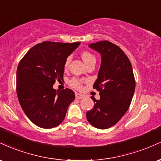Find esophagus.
I'll use <instances>...</instances> for the list:
<instances>
[{
  "mask_svg": "<svg viewBox=\"0 0 161 161\" xmlns=\"http://www.w3.org/2000/svg\"><path fill=\"white\" fill-rule=\"evenodd\" d=\"M84 95L82 94H79V93H75V98L76 99H82V98H84Z\"/></svg>",
  "mask_w": 161,
  "mask_h": 161,
  "instance_id": "1",
  "label": "esophagus"
}]
</instances>
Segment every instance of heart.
<instances>
[{"instance_id": "1", "label": "heart", "mask_w": 161, "mask_h": 161, "mask_svg": "<svg viewBox=\"0 0 161 161\" xmlns=\"http://www.w3.org/2000/svg\"><path fill=\"white\" fill-rule=\"evenodd\" d=\"M81 57H82L83 61L85 62V64H86V65L88 64L90 62L95 61V57H94V55H92V53H90V52L87 51L82 52V54H81ZM70 60H71L70 56H69V57L67 58V59H66L65 63H64L65 68H67V67L69 66ZM70 85L73 87V88H77V89H80L82 88V82H81V81L79 80V79H72V80L70 81Z\"/></svg>"}]
</instances>
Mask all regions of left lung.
Instances as JSON below:
<instances>
[{
	"label": "left lung",
	"instance_id": "left-lung-1",
	"mask_svg": "<svg viewBox=\"0 0 161 161\" xmlns=\"http://www.w3.org/2000/svg\"><path fill=\"white\" fill-rule=\"evenodd\" d=\"M101 55L97 79L93 88L100 92V100L94 97V108L86 112L87 120L94 127L107 129L115 125L127 112L133 94L135 83L132 65L125 52L111 42L89 44Z\"/></svg>",
	"mask_w": 161,
	"mask_h": 161
}]
</instances>
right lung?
I'll return each mask as SVG.
<instances>
[{
	"mask_svg": "<svg viewBox=\"0 0 161 161\" xmlns=\"http://www.w3.org/2000/svg\"><path fill=\"white\" fill-rule=\"evenodd\" d=\"M80 42L45 41L25 54L16 71V92L25 115L42 128L57 127L64 119L75 93L56 91L55 80H63L66 59Z\"/></svg>",
	"mask_w": 161,
	"mask_h": 161,
	"instance_id": "add662e5",
	"label": "right lung"
}]
</instances>
